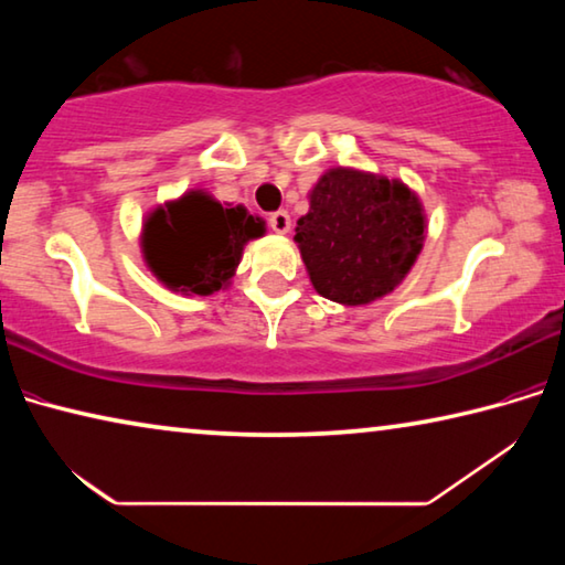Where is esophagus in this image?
<instances>
[{"instance_id":"obj_1","label":"esophagus","mask_w":565,"mask_h":565,"mask_svg":"<svg viewBox=\"0 0 565 565\" xmlns=\"http://www.w3.org/2000/svg\"><path fill=\"white\" fill-rule=\"evenodd\" d=\"M269 226L276 234H289L291 232V216L289 212H274L269 216Z\"/></svg>"}]
</instances>
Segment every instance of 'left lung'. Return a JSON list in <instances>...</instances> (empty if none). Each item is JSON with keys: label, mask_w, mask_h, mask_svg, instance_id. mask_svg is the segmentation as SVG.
I'll use <instances>...</instances> for the list:
<instances>
[{"label": "left lung", "mask_w": 565, "mask_h": 565, "mask_svg": "<svg viewBox=\"0 0 565 565\" xmlns=\"http://www.w3.org/2000/svg\"><path fill=\"white\" fill-rule=\"evenodd\" d=\"M426 228L424 204L401 179L331 167L309 191V212L294 242L317 294L341 306H366L406 279Z\"/></svg>", "instance_id": "obj_1"}]
</instances>
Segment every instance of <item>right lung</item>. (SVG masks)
<instances>
[{"mask_svg": "<svg viewBox=\"0 0 565 565\" xmlns=\"http://www.w3.org/2000/svg\"><path fill=\"white\" fill-rule=\"evenodd\" d=\"M264 234L266 222L244 204H222L206 189H189L151 209L139 246L147 269L169 291L212 296L232 286L244 246Z\"/></svg>", "mask_w": 565, "mask_h": 565, "instance_id": "right-lung-1", "label": "right lung"}]
</instances>
